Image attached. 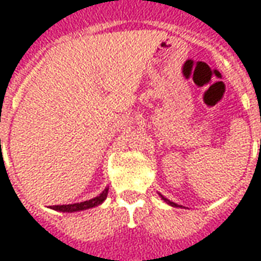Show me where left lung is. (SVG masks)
<instances>
[{
    "label": "left lung",
    "instance_id": "obj_1",
    "mask_svg": "<svg viewBox=\"0 0 261 261\" xmlns=\"http://www.w3.org/2000/svg\"><path fill=\"white\" fill-rule=\"evenodd\" d=\"M159 196L162 197V200H164V201L168 202V204H169V205H172V207H180V205H177V204H176V202L170 201V200H168V198H165V197L162 196V194H159Z\"/></svg>",
    "mask_w": 261,
    "mask_h": 261
}]
</instances>
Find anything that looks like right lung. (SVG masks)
Here are the masks:
<instances>
[{"instance_id":"add662e5","label":"right lung","mask_w":261,"mask_h":261,"mask_svg":"<svg viewBox=\"0 0 261 261\" xmlns=\"http://www.w3.org/2000/svg\"><path fill=\"white\" fill-rule=\"evenodd\" d=\"M108 192H109V187H106L105 190H103L100 194L95 198H92V200H88V201H82V202H75V204H64V205H53V210L56 211H61V213H75V211H84V210H88V208H93L99 205V204H102L105 200H106V197H108Z\"/></svg>"}]
</instances>
